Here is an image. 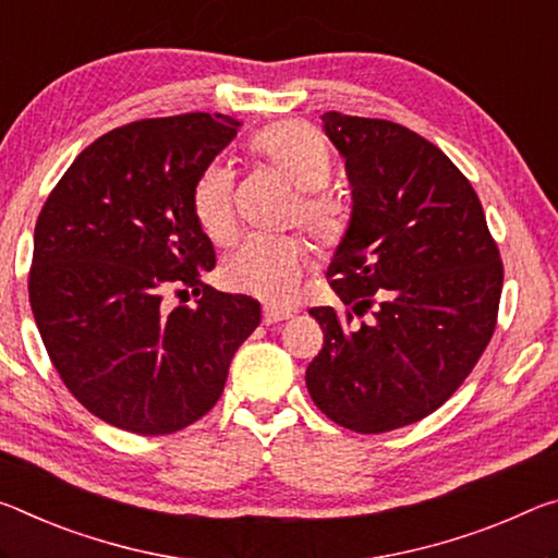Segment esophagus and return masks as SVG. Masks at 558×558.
Returning <instances> with one entry per match:
<instances>
[{
	"label": "esophagus",
	"instance_id": "34e87169",
	"mask_svg": "<svg viewBox=\"0 0 558 558\" xmlns=\"http://www.w3.org/2000/svg\"><path fill=\"white\" fill-rule=\"evenodd\" d=\"M293 307H278V305H265L263 307V323L265 325H272V323H280V320H288V317H293Z\"/></svg>",
	"mask_w": 558,
	"mask_h": 558
}]
</instances>
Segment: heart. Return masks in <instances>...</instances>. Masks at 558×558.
<instances>
[{
  "label": "heart",
  "instance_id": "heart-1",
  "mask_svg": "<svg viewBox=\"0 0 558 558\" xmlns=\"http://www.w3.org/2000/svg\"><path fill=\"white\" fill-rule=\"evenodd\" d=\"M253 154L298 189V216L317 241H338L348 223V210L323 183L330 175V151L313 126L282 121L263 129L251 141ZM193 214L203 233L226 241L233 233V175L226 166L214 163L198 175L193 189ZM311 260V247L298 235H251L231 251L223 263L228 288L241 293L282 303L295 293V286Z\"/></svg>",
  "mask_w": 558,
  "mask_h": 558
}]
</instances>
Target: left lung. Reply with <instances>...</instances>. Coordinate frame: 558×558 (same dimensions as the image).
I'll use <instances>...</instances> for the list:
<instances>
[{
	"mask_svg": "<svg viewBox=\"0 0 558 558\" xmlns=\"http://www.w3.org/2000/svg\"><path fill=\"white\" fill-rule=\"evenodd\" d=\"M352 189L348 231L327 265L355 315L311 307L325 332L305 385L340 427L379 435L454 395L492 340L504 270L472 183L400 123L323 113Z\"/></svg>",
	"mask_w": 558,
	"mask_h": 558,
	"instance_id": "left-lung-1",
	"label": "left lung"
}]
</instances>
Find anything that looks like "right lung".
Masks as SVG:
<instances>
[{
	"instance_id": "1",
	"label": "right lung",
	"mask_w": 558,
	"mask_h": 558,
	"mask_svg": "<svg viewBox=\"0 0 558 558\" xmlns=\"http://www.w3.org/2000/svg\"><path fill=\"white\" fill-rule=\"evenodd\" d=\"M238 129L223 113L126 123L86 146L44 203L34 320L69 392L113 427L154 437L201 420L260 325L258 300L203 282L216 251L193 214L198 175ZM189 287L197 307L168 312L167 290Z\"/></svg>"
}]
</instances>
